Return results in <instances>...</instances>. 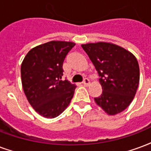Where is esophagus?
<instances>
[{
	"label": "esophagus",
	"mask_w": 151,
	"mask_h": 151,
	"mask_svg": "<svg viewBox=\"0 0 151 151\" xmlns=\"http://www.w3.org/2000/svg\"><path fill=\"white\" fill-rule=\"evenodd\" d=\"M82 83H83V85H85V86H88V85L90 84V80L88 78H85L84 80H83V81H82Z\"/></svg>",
	"instance_id": "obj_1"
}]
</instances>
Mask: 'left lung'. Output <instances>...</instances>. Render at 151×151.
<instances>
[{"mask_svg":"<svg viewBox=\"0 0 151 151\" xmlns=\"http://www.w3.org/2000/svg\"><path fill=\"white\" fill-rule=\"evenodd\" d=\"M81 47L100 77L101 94L94 98L98 106L110 115L126 110L131 103L139 83V66L132 53L117 45L88 43Z\"/></svg>","mask_w":151,"mask_h":151,"instance_id":"obj_1","label":"left lung"}]
</instances>
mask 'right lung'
Here are the masks:
<instances>
[{"label": "right lung", "mask_w": 151, "mask_h": 151, "mask_svg": "<svg viewBox=\"0 0 151 151\" xmlns=\"http://www.w3.org/2000/svg\"><path fill=\"white\" fill-rule=\"evenodd\" d=\"M75 43L52 41L33 48L21 67L22 87L28 101L40 115L53 118L72 99L75 85L62 81L63 62Z\"/></svg>", "instance_id": "obj_1"}]
</instances>
